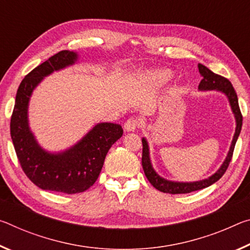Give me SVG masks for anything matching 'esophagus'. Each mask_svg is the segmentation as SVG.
I'll use <instances>...</instances> for the list:
<instances>
[{
  "label": "esophagus",
  "instance_id": "esophagus-1",
  "mask_svg": "<svg viewBox=\"0 0 250 250\" xmlns=\"http://www.w3.org/2000/svg\"><path fill=\"white\" fill-rule=\"evenodd\" d=\"M140 126V121L138 119L134 118H130L125 121V131H134Z\"/></svg>",
  "mask_w": 250,
  "mask_h": 250
}]
</instances>
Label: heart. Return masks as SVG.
I'll return each instance as SVG.
<instances>
[{"instance_id": "obj_1", "label": "heart", "mask_w": 250, "mask_h": 250, "mask_svg": "<svg viewBox=\"0 0 250 250\" xmlns=\"http://www.w3.org/2000/svg\"><path fill=\"white\" fill-rule=\"evenodd\" d=\"M170 78H171V72L168 70L152 71V72H146L145 74V80L153 86L164 84L170 80Z\"/></svg>"}]
</instances>
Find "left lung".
Here are the masks:
<instances>
[{
  "label": "left lung",
  "instance_id": "obj_1",
  "mask_svg": "<svg viewBox=\"0 0 250 250\" xmlns=\"http://www.w3.org/2000/svg\"><path fill=\"white\" fill-rule=\"evenodd\" d=\"M198 69H199V72L201 74V77H203V80L200 81L198 89L200 91L217 90L227 96L229 104H230L231 110L233 114H235V119H236L235 134H233V139L231 141L230 149H229L227 157H226V159L224 161V164L221 165V167L218 169L212 176L207 178V179H204L200 181H193V182L170 181L158 175V173L154 171V169L152 168L151 161H150L148 142H146V138H142V160H141L142 168H144L145 175L146 177V179L149 180L150 184L161 192L171 193V195H177V193H189L191 191H196V190L207 188L212 184H215L216 181L219 180L226 172V170H227L229 164H230L233 149H235V145L237 142V139H238L239 137L241 125H243V116H241V112L239 109L238 98H237V93L235 89H233L231 82L229 81L228 79L221 77L219 74L213 73L211 70H209L207 66L200 64V63L198 64Z\"/></svg>",
  "mask_w": 250,
  "mask_h": 250
}]
</instances>
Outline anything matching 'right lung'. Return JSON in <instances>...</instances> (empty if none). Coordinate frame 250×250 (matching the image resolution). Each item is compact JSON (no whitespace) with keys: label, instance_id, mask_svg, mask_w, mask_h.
I'll list each match as a JSON object with an SVG mask.
<instances>
[{"label":"right lung","instance_id":"right-lung-1","mask_svg":"<svg viewBox=\"0 0 250 250\" xmlns=\"http://www.w3.org/2000/svg\"><path fill=\"white\" fill-rule=\"evenodd\" d=\"M77 60V53L63 50L26 74L18 89L10 125L15 152L27 178L43 190L68 195L85 191L97 181L109 149L124 133L120 125L102 122L78 144L58 153L45 151L35 140L27 119L33 90L46 75Z\"/></svg>","mask_w":250,"mask_h":250}]
</instances>
